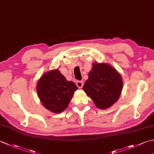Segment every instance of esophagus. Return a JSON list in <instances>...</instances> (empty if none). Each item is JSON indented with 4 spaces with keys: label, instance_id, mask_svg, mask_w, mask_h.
Instances as JSON below:
<instances>
[{
    "label": "esophagus",
    "instance_id": "1",
    "mask_svg": "<svg viewBox=\"0 0 154 154\" xmlns=\"http://www.w3.org/2000/svg\"><path fill=\"white\" fill-rule=\"evenodd\" d=\"M77 86L79 88V89H81L83 87V81H78L76 83Z\"/></svg>",
    "mask_w": 154,
    "mask_h": 154
}]
</instances>
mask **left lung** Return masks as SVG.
Wrapping results in <instances>:
<instances>
[{"mask_svg": "<svg viewBox=\"0 0 154 154\" xmlns=\"http://www.w3.org/2000/svg\"><path fill=\"white\" fill-rule=\"evenodd\" d=\"M83 89L97 108L106 109L119 99L122 89L120 75L106 63H94Z\"/></svg>", "mask_w": 154, "mask_h": 154, "instance_id": "obj_1", "label": "left lung"}]
</instances>
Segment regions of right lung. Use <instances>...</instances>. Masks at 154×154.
<instances>
[{
    "mask_svg": "<svg viewBox=\"0 0 154 154\" xmlns=\"http://www.w3.org/2000/svg\"><path fill=\"white\" fill-rule=\"evenodd\" d=\"M76 90V85L65 79L57 69L44 75L37 85L38 95L42 103L55 113H60L66 109Z\"/></svg>",
    "mask_w": 154,
    "mask_h": 154,
    "instance_id": "1",
    "label": "right lung"
}]
</instances>
